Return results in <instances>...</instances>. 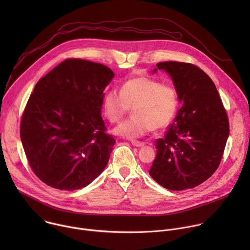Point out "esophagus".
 <instances>
[{
	"label": "esophagus",
	"mask_w": 250,
	"mask_h": 250,
	"mask_svg": "<svg viewBox=\"0 0 250 250\" xmlns=\"http://www.w3.org/2000/svg\"><path fill=\"white\" fill-rule=\"evenodd\" d=\"M131 145H132L133 146H135V147H141V146H145L144 142L135 141V140H132V141H131Z\"/></svg>",
	"instance_id": "1"
}]
</instances>
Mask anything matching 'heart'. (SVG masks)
I'll return each mask as SVG.
<instances>
[{
	"label": "heart",
	"mask_w": 250,
	"mask_h": 250,
	"mask_svg": "<svg viewBox=\"0 0 250 250\" xmlns=\"http://www.w3.org/2000/svg\"><path fill=\"white\" fill-rule=\"evenodd\" d=\"M179 95L171 86L159 81L138 77L127 80L121 92L111 89L103 100V113L110 123L116 124L132 109L133 117L113 129V133L127 139H135L154 130L166 127L174 119Z\"/></svg>",
	"instance_id": "obj_1"
}]
</instances>
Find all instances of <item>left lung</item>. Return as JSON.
<instances>
[{"label": "left lung", "instance_id": "obj_1", "mask_svg": "<svg viewBox=\"0 0 250 250\" xmlns=\"http://www.w3.org/2000/svg\"><path fill=\"white\" fill-rule=\"evenodd\" d=\"M171 76L182 106L163 138L156 140L150 176L162 187L181 191L194 188L218 169L229 124L219 92L202 69L191 63L156 64Z\"/></svg>", "mask_w": 250, "mask_h": 250}]
</instances>
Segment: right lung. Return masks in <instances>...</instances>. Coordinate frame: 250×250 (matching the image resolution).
Listing matches in <instances>:
<instances>
[{
    "instance_id": "right-lung-1",
    "label": "right lung",
    "mask_w": 250,
    "mask_h": 250,
    "mask_svg": "<svg viewBox=\"0 0 250 250\" xmlns=\"http://www.w3.org/2000/svg\"><path fill=\"white\" fill-rule=\"evenodd\" d=\"M114 76L103 64L70 58L35 85L20 132L32 171L46 185L84 188L108 164L116 140L105 133L101 110Z\"/></svg>"
}]
</instances>
